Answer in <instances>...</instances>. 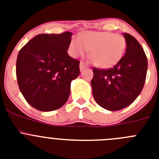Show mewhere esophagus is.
I'll use <instances>...</instances> for the list:
<instances>
[{
    "label": "esophagus",
    "mask_w": 159,
    "mask_h": 159,
    "mask_svg": "<svg viewBox=\"0 0 159 159\" xmlns=\"http://www.w3.org/2000/svg\"><path fill=\"white\" fill-rule=\"evenodd\" d=\"M86 67H87L86 64H85V63H84V62H83V61H81L80 64V71H82L83 70L85 69Z\"/></svg>",
    "instance_id": "34e87169"
}]
</instances>
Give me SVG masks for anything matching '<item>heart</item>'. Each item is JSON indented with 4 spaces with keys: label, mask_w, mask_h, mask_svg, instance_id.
Returning a JSON list of instances; mask_svg holds the SVG:
<instances>
[{
    "label": "heart",
    "mask_w": 159,
    "mask_h": 159,
    "mask_svg": "<svg viewBox=\"0 0 159 159\" xmlns=\"http://www.w3.org/2000/svg\"><path fill=\"white\" fill-rule=\"evenodd\" d=\"M127 48L121 35L110 32L85 31L73 36L68 52L74 58L82 57L89 51V57L96 67L110 68L122 60Z\"/></svg>",
    "instance_id": "obj_1"
}]
</instances>
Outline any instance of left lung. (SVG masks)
Returning <instances> with one entry per match:
<instances>
[{"label": "left lung", "mask_w": 159, "mask_h": 159, "mask_svg": "<svg viewBox=\"0 0 159 159\" xmlns=\"http://www.w3.org/2000/svg\"><path fill=\"white\" fill-rule=\"evenodd\" d=\"M127 49L122 60L110 69L94 68L91 81L95 102L108 111L127 107L141 93L147 71V58L134 36L123 33Z\"/></svg>", "instance_id": "8db88e82"}]
</instances>
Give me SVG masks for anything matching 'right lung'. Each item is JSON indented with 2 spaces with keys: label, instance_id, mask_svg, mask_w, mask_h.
Masks as SVG:
<instances>
[{
  "label": "right lung",
  "instance_id": "add662e5",
  "mask_svg": "<svg viewBox=\"0 0 159 159\" xmlns=\"http://www.w3.org/2000/svg\"><path fill=\"white\" fill-rule=\"evenodd\" d=\"M72 33L39 34L20 50L16 60L18 85L29 104L41 111L64 106L71 83L80 75V61L67 54Z\"/></svg>",
  "mask_w": 159,
  "mask_h": 159
}]
</instances>
